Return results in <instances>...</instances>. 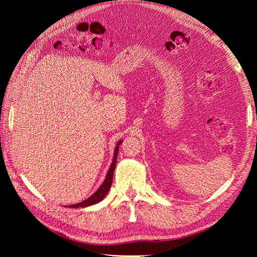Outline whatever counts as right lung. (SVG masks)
<instances>
[{
  "label": "right lung",
  "mask_w": 257,
  "mask_h": 257,
  "mask_svg": "<svg viewBox=\"0 0 257 257\" xmlns=\"http://www.w3.org/2000/svg\"><path fill=\"white\" fill-rule=\"evenodd\" d=\"M121 143H122V141H120L115 146V149H114V152H113L112 163H111L109 169H108V173L106 175L105 180L103 181L102 184H100L99 188L95 191V193H93L89 198L81 201V203L71 205V206H69V208H85V207H89V206H92V205H95V204L99 203V201H102L105 198V196L107 195V193L109 192L111 183H112L113 172H114V167H115V164H116V158H118L119 146L121 145Z\"/></svg>",
  "instance_id": "add662e5"
}]
</instances>
